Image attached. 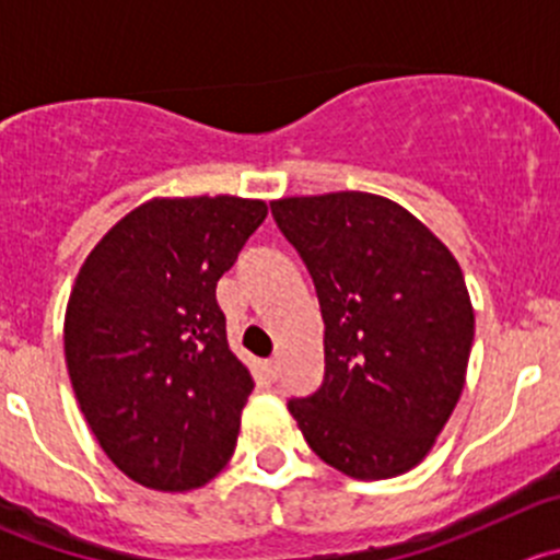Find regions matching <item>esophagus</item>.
<instances>
[{
	"label": "esophagus",
	"mask_w": 560,
	"mask_h": 560,
	"mask_svg": "<svg viewBox=\"0 0 560 560\" xmlns=\"http://www.w3.org/2000/svg\"><path fill=\"white\" fill-rule=\"evenodd\" d=\"M265 377H268V383H276V380H279V372H281V366H279V358H270V361H265Z\"/></svg>",
	"instance_id": "1"
}]
</instances>
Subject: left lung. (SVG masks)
<instances>
[{
	"instance_id": "left-lung-1",
	"label": "left lung",
	"mask_w": 560,
	"mask_h": 560,
	"mask_svg": "<svg viewBox=\"0 0 560 560\" xmlns=\"http://www.w3.org/2000/svg\"><path fill=\"white\" fill-rule=\"evenodd\" d=\"M273 219L317 287L325 377L290 399L312 452L350 479H394L435 446L457 407L474 306L446 243L366 191L287 197Z\"/></svg>"
}]
</instances>
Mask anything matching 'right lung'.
Here are the masks:
<instances>
[{
	"mask_svg": "<svg viewBox=\"0 0 560 560\" xmlns=\"http://www.w3.org/2000/svg\"><path fill=\"white\" fill-rule=\"evenodd\" d=\"M268 215L262 199L155 197L81 265L65 363L106 457L136 485L188 492L230 463L252 372L230 350L215 284Z\"/></svg>",
	"mask_w": 560,
	"mask_h": 560,
	"instance_id": "obj_1",
	"label": "right lung"
}]
</instances>
